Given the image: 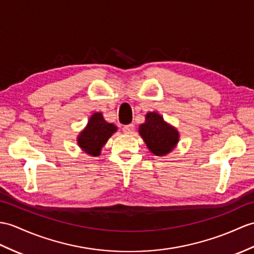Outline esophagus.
Here are the masks:
<instances>
[{
    "label": "esophagus",
    "instance_id": "obj_1",
    "mask_svg": "<svg viewBox=\"0 0 254 254\" xmlns=\"http://www.w3.org/2000/svg\"><path fill=\"white\" fill-rule=\"evenodd\" d=\"M134 131V126L133 125H127L123 127V132L126 134H131Z\"/></svg>",
    "mask_w": 254,
    "mask_h": 254
}]
</instances>
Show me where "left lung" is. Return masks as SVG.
Returning a JSON list of instances; mask_svg holds the SVG:
<instances>
[{
	"label": "left lung",
	"instance_id": "obj_1",
	"mask_svg": "<svg viewBox=\"0 0 254 254\" xmlns=\"http://www.w3.org/2000/svg\"><path fill=\"white\" fill-rule=\"evenodd\" d=\"M140 137L155 156L163 157L172 151L180 140L176 127L164 121L163 117L156 111H149L145 116V122L138 127Z\"/></svg>",
	"mask_w": 254,
	"mask_h": 254
}]
</instances>
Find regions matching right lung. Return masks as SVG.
Here are the masks:
<instances>
[{
	"label": "right lung",
	"mask_w": 254,
	"mask_h": 254,
	"mask_svg": "<svg viewBox=\"0 0 254 254\" xmlns=\"http://www.w3.org/2000/svg\"><path fill=\"white\" fill-rule=\"evenodd\" d=\"M117 131L118 127L114 123L106 121L102 113H94L85 127L79 133L76 143L86 155L98 157L105 144Z\"/></svg>",
	"instance_id": "obj_1"
}]
</instances>
